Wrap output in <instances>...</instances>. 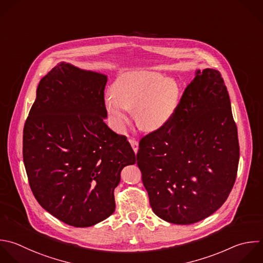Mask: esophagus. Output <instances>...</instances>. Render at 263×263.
<instances>
[{"instance_id":"1","label":"esophagus","mask_w":263,"mask_h":263,"mask_svg":"<svg viewBox=\"0 0 263 263\" xmlns=\"http://www.w3.org/2000/svg\"><path fill=\"white\" fill-rule=\"evenodd\" d=\"M129 143H130V145H132L133 150L135 151V153H137L138 150H139V142H138L137 140H135V139H130V140H129Z\"/></svg>"}]
</instances>
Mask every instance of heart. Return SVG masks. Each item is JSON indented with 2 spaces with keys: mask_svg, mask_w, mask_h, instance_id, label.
I'll list each match as a JSON object with an SVG mask.
<instances>
[{
  "mask_svg": "<svg viewBox=\"0 0 263 263\" xmlns=\"http://www.w3.org/2000/svg\"><path fill=\"white\" fill-rule=\"evenodd\" d=\"M111 91L105 99V106L118 132L128 123L129 111H135L140 128L160 130L173 119L180 101L178 83L156 72L125 74L113 83Z\"/></svg>",
  "mask_w": 263,
  "mask_h": 263,
  "instance_id": "1",
  "label": "heart"
}]
</instances>
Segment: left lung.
<instances>
[{
	"instance_id": "1",
	"label": "left lung",
	"mask_w": 263,
	"mask_h": 263,
	"mask_svg": "<svg viewBox=\"0 0 263 263\" xmlns=\"http://www.w3.org/2000/svg\"><path fill=\"white\" fill-rule=\"evenodd\" d=\"M238 159L228 91L214 69L196 70L173 119L145 136L137 153L153 212L182 225L209 217L225 202Z\"/></svg>"
}]
</instances>
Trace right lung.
<instances>
[{"label": "right lung", "instance_id": "obj_1", "mask_svg": "<svg viewBox=\"0 0 263 263\" xmlns=\"http://www.w3.org/2000/svg\"><path fill=\"white\" fill-rule=\"evenodd\" d=\"M107 76L62 62L37 88L24 127V162L43 209L75 227L115 211L120 173L136 163L125 136L105 123Z\"/></svg>", "mask_w": 263, "mask_h": 263}]
</instances>
